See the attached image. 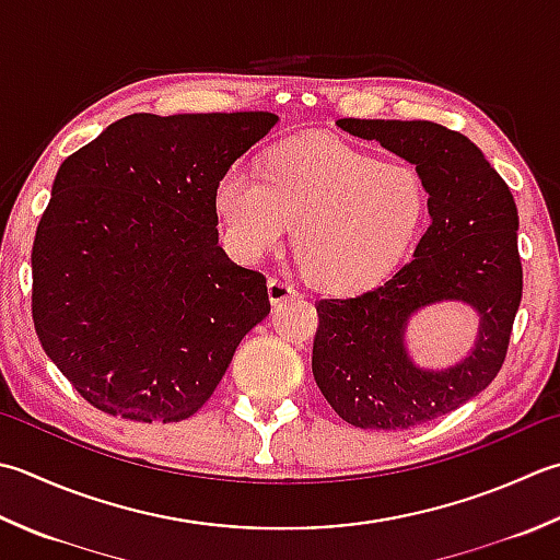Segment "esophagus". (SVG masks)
Wrapping results in <instances>:
<instances>
[{"label": "esophagus", "mask_w": 560, "mask_h": 560, "mask_svg": "<svg viewBox=\"0 0 560 560\" xmlns=\"http://www.w3.org/2000/svg\"><path fill=\"white\" fill-rule=\"evenodd\" d=\"M267 291H269V301L273 305H279L283 301H293V299H299V295H301L299 289L293 287V283L283 281V279H269Z\"/></svg>", "instance_id": "1"}]
</instances>
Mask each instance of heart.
Masks as SVG:
<instances>
[{"instance_id": "heart-1", "label": "heart", "mask_w": 560, "mask_h": 560, "mask_svg": "<svg viewBox=\"0 0 560 560\" xmlns=\"http://www.w3.org/2000/svg\"><path fill=\"white\" fill-rule=\"evenodd\" d=\"M213 206L228 247L247 261L279 249L295 225L305 277L332 293L376 287L410 255L427 223L418 170L327 136L279 142L261 174L230 167Z\"/></svg>"}]
</instances>
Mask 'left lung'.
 Wrapping results in <instances>:
<instances>
[{"label":"left lung","instance_id":"8db88e82","mask_svg":"<svg viewBox=\"0 0 560 560\" xmlns=\"http://www.w3.org/2000/svg\"><path fill=\"white\" fill-rule=\"evenodd\" d=\"M337 128L415 164L430 196V228L381 287L315 303L313 376L345 422L410 430L476 398L505 361L522 301L517 206L483 152L456 130L381 118H339ZM452 300L477 311V342L458 365L422 370L404 347L409 317Z\"/></svg>","mask_w":560,"mask_h":560}]
</instances>
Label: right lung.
I'll return each mask as SVG.
<instances>
[{
    "mask_svg": "<svg viewBox=\"0 0 560 560\" xmlns=\"http://www.w3.org/2000/svg\"><path fill=\"white\" fill-rule=\"evenodd\" d=\"M277 114H133L60 164L33 240L31 311L96 410L179 422L269 315L265 273L218 245L213 191Z\"/></svg>",
    "mask_w": 560,
    "mask_h": 560,
    "instance_id": "right-lung-1",
    "label": "right lung"
}]
</instances>
